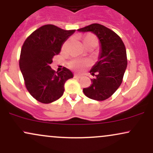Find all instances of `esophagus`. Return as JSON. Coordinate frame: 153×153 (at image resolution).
Masks as SVG:
<instances>
[{"instance_id":"esophagus-1","label":"esophagus","mask_w":153,"mask_h":153,"mask_svg":"<svg viewBox=\"0 0 153 153\" xmlns=\"http://www.w3.org/2000/svg\"><path fill=\"white\" fill-rule=\"evenodd\" d=\"M81 75H78V74H74V78H81Z\"/></svg>"}]
</instances>
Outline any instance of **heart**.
I'll return each instance as SVG.
<instances>
[{
	"label": "heart",
	"mask_w": 153,
	"mask_h": 153,
	"mask_svg": "<svg viewBox=\"0 0 153 153\" xmlns=\"http://www.w3.org/2000/svg\"><path fill=\"white\" fill-rule=\"evenodd\" d=\"M83 42L85 47H88L90 45H98V39L93 34H88L83 39ZM67 45V42L63 45L62 48H65ZM91 64V62L88 59H83V60H80V59H74L72 60L69 62V67L72 69L75 70L76 71H80L82 69L85 68V67L89 66Z\"/></svg>",
	"instance_id": "obj_1"
}]
</instances>
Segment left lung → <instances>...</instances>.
I'll list each match as a JSON object with an SVG mask.
<instances>
[{
	"label": "left lung",
	"mask_w": 153,
	"mask_h": 153,
	"mask_svg": "<svg viewBox=\"0 0 153 153\" xmlns=\"http://www.w3.org/2000/svg\"><path fill=\"white\" fill-rule=\"evenodd\" d=\"M80 32L91 31L100 42L99 59L90 71L92 84L83 88L89 99L104 101L119 88L127 66V52L122 39L114 31L99 24H93L78 29Z\"/></svg>",
	"instance_id": "1"
}]
</instances>
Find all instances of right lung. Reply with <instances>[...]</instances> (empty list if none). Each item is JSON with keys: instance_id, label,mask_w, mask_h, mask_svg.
<instances>
[{"instance_id": "1", "label": "right lung", "mask_w": 153, "mask_h": 153, "mask_svg": "<svg viewBox=\"0 0 153 153\" xmlns=\"http://www.w3.org/2000/svg\"><path fill=\"white\" fill-rule=\"evenodd\" d=\"M75 31L47 24L29 35L23 45L19 67L26 89L39 102L50 103L59 99L64 93L65 82L73 77L68 68L56 73L50 64Z\"/></svg>"}]
</instances>
